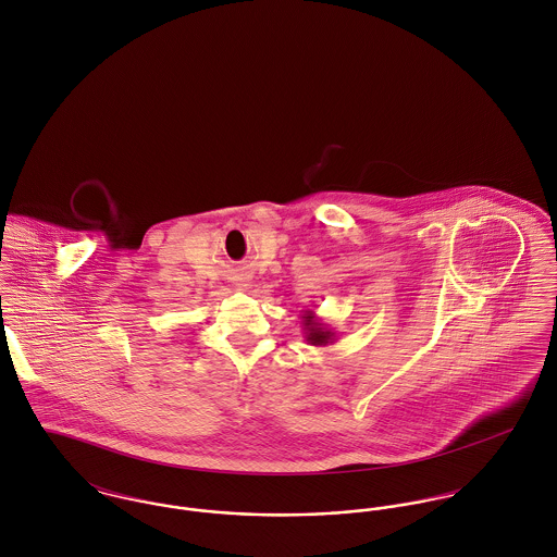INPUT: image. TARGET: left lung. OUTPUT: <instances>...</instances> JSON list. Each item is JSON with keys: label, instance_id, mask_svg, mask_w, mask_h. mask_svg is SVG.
I'll list each match as a JSON object with an SVG mask.
<instances>
[{"label": "left lung", "instance_id": "left-lung-1", "mask_svg": "<svg viewBox=\"0 0 557 557\" xmlns=\"http://www.w3.org/2000/svg\"><path fill=\"white\" fill-rule=\"evenodd\" d=\"M304 338L308 345L312 347H327L332 343H336V332L332 327H327L312 308L304 310L302 314Z\"/></svg>", "mask_w": 557, "mask_h": 557}]
</instances>
